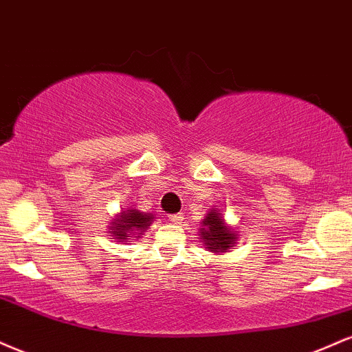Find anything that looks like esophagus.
Here are the masks:
<instances>
[{
	"mask_svg": "<svg viewBox=\"0 0 352 352\" xmlns=\"http://www.w3.org/2000/svg\"><path fill=\"white\" fill-rule=\"evenodd\" d=\"M169 219H171V222H173V224H181V222H183V219H184V216H183V214H173V216L171 217H169Z\"/></svg>",
	"mask_w": 352,
	"mask_h": 352,
	"instance_id": "34e87169",
	"label": "esophagus"
}]
</instances>
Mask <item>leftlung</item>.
<instances>
[{
	"mask_svg": "<svg viewBox=\"0 0 352 352\" xmlns=\"http://www.w3.org/2000/svg\"><path fill=\"white\" fill-rule=\"evenodd\" d=\"M201 224L199 239L206 250L212 252V254H226L237 245L239 230L227 224L222 216V210H219L217 206L209 210Z\"/></svg>",
	"mask_w": 352,
	"mask_h": 352,
	"instance_id": "8db88e82",
	"label": "left lung"
}]
</instances>
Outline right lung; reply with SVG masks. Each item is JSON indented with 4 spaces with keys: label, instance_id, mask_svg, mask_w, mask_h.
I'll return each instance as SVG.
<instances>
[{
    "label": "right lung",
    "instance_id": "right-lung-1",
    "mask_svg": "<svg viewBox=\"0 0 352 352\" xmlns=\"http://www.w3.org/2000/svg\"><path fill=\"white\" fill-rule=\"evenodd\" d=\"M153 221H155V216L150 212H142L135 208L125 209L111 219L109 234H111V237L117 242H131L142 237L144 230L153 224Z\"/></svg>",
    "mask_w": 352,
    "mask_h": 352
}]
</instances>
